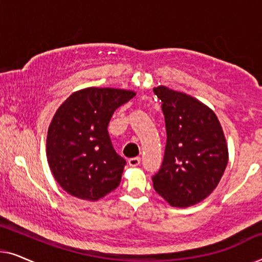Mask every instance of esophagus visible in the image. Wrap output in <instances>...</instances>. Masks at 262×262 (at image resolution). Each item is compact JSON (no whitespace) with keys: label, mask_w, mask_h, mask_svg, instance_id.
Returning <instances> with one entry per match:
<instances>
[{"label":"esophagus","mask_w":262,"mask_h":262,"mask_svg":"<svg viewBox=\"0 0 262 262\" xmlns=\"http://www.w3.org/2000/svg\"><path fill=\"white\" fill-rule=\"evenodd\" d=\"M141 163V157H132V159H128V164L131 167H137Z\"/></svg>","instance_id":"obj_1"}]
</instances>
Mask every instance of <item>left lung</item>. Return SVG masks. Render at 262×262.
I'll use <instances>...</instances> for the list:
<instances>
[{"instance_id":"1","label":"left lung","mask_w":262,"mask_h":262,"mask_svg":"<svg viewBox=\"0 0 262 262\" xmlns=\"http://www.w3.org/2000/svg\"><path fill=\"white\" fill-rule=\"evenodd\" d=\"M162 102L167 142L152 175L155 191L171 206L202 202L216 188L228 164V146L213 111L184 93L154 88Z\"/></svg>"}]
</instances>
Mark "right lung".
Here are the masks:
<instances>
[{
    "mask_svg": "<svg viewBox=\"0 0 262 262\" xmlns=\"http://www.w3.org/2000/svg\"><path fill=\"white\" fill-rule=\"evenodd\" d=\"M135 95L87 88L60 105L49 127L46 155L53 177L69 194L98 200L119 186L126 161L114 150L107 127L114 111Z\"/></svg>",
    "mask_w": 262,
    "mask_h": 262,
    "instance_id": "obj_1",
    "label": "right lung"
}]
</instances>
